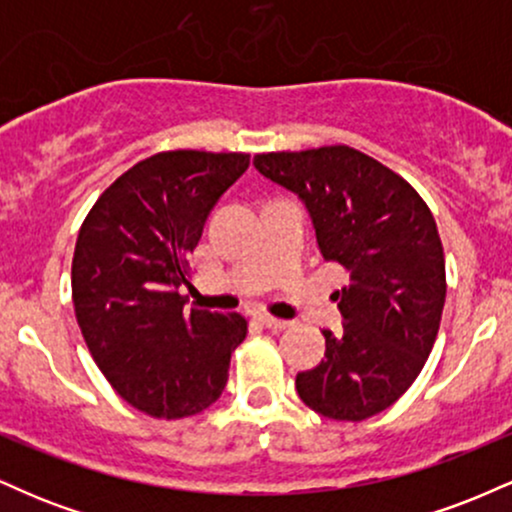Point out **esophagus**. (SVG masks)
Returning a JSON list of instances; mask_svg holds the SVG:
<instances>
[{"label": "esophagus", "mask_w": 512, "mask_h": 512, "mask_svg": "<svg viewBox=\"0 0 512 512\" xmlns=\"http://www.w3.org/2000/svg\"><path fill=\"white\" fill-rule=\"evenodd\" d=\"M260 322L264 327H269V330H286V327H291L289 320H279V317H272L267 313L260 315Z\"/></svg>", "instance_id": "esophagus-1"}]
</instances>
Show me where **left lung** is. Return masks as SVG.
<instances>
[{
    "mask_svg": "<svg viewBox=\"0 0 512 512\" xmlns=\"http://www.w3.org/2000/svg\"><path fill=\"white\" fill-rule=\"evenodd\" d=\"M255 168L296 195L317 248L349 272L334 293L342 332L296 375L317 414L363 421L395 404L424 368L445 303V257L431 209L407 180L351 146L257 154Z\"/></svg>",
    "mask_w": 512,
    "mask_h": 512,
    "instance_id": "left-lung-1",
    "label": "left lung"
}]
</instances>
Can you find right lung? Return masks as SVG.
<instances>
[{"mask_svg": "<svg viewBox=\"0 0 512 512\" xmlns=\"http://www.w3.org/2000/svg\"><path fill=\"white\" fill-rule=\"evenodd\" d=\"M248 154L163 151L120 175L88 211L72 262L76 322L117 395L156 419L221 397L248 334L238 313L185 308L187 255Z\"/></svg>", "mask_w": 512, "mask_h": 512, "instance_id": "add662e5", "label": "right lung"}]
</instances>
